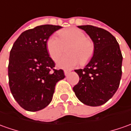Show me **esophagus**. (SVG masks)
<instances>
[{
	"mask_svg": "<svg viewBox=\"0 0 131 131\" xmlns=\"http://www.w3.org/2000/svg\"><path fill=\"white\" fill-rule=\"evenodd\" d=\"M70 72H71V71H70V70H68V69H65V70L64 71V74H65V75H67Z\"/></svg>",
	"mask_w": 131,
	"mask_h": 131,
	"instance_id": "1",
	"label": "esophagus"
}]
</instances>
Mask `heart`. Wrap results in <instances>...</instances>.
<instances>
[{
	"label": "heart",
	"instance_id": "1",
	"mask_svg": "<svg viewBox=\"0 0 131 131\" xmlns=\"http://www.w3.org/2000/svg\"><path fill=\"white\" fill-rule=\"evenodd\" d=\"M68 55L62 56L57 60V65L62 69H71L88 62L95 51V45L84 33L78 28H69L59 33V38L51 35L47 41V49L50 57L56 60L61 55L64 47Z\"/></svg>",
	"mask_w": 131,
	"mask_h": 131
}]
</instances>
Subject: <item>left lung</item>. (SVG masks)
Wrapping results in <instances>:
<instances>
[{"label": "left lung", "mask_w": 131, "mask_h": 131, "mask_svg": "<svg viewBox=\"0 0 131 131\" xmlns=\"http://www.w3.org/2000/svg\"><path fill=\"white\" fill-rule=\"evenodd\" d=\"M95 45L93 56L83 69H75L80 81L74 88L75 95L89 106L107 102L118 90L122 76V57L116 39L106 30L90 25L78 26Z\"/></svg>", "instance_id": "obj_1"}]
</instances>
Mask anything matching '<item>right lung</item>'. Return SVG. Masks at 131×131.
<instances>
[{"instance_id":"1","label":"right lung","mask_w":131,"mask_h":131,"mask_svg":"<svg viewBox=\"0 0 131 131\" xmlns=\"http://www.w3.org/2000/svg\"><path fill=\"white\" fill-rule=\"evenodd\" d=\"M60 26L41 25L23 32L10 50L8 80L10 92L19 105L31 112L43 109L51 103L56 84L65 76L54 69L47 41Z\"/></svg>"}]
</instances>
